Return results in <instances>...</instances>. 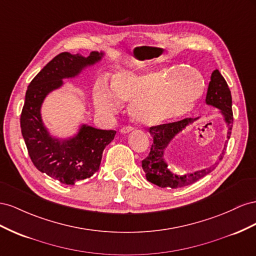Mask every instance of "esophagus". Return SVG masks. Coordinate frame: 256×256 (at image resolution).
I'll list each match as a JSON object with an SVG mask.
<instances>
[{"mask_svg":"<svg viewBox=\"0 0 256 256\" xmlns=\"http://www.w3.org/2000/svg\"><path fill=\"white\" fill-rule=\"evenodd\" d=\"M132 128H130V126H126V128H121V130H120V132H121V134H128V133H130V132H132Z\"/></svg>","mask_w":256,"mask_h":256,"instance_id":"esophagus-1","label":"esophagus"}]
</instances>
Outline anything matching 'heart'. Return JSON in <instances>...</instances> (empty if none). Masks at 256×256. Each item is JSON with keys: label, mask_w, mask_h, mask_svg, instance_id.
Instances as JSON below:
<instances>
[{"label": "heart", "mask_w": 256, "mask_h": 256, "mask_svg": "<svg viewBox=\"0 0 256 256\" xmlns=\"http://www.w3.org/2000/svg\"><path fill=\"white\" fill-rule=\"evenodd\" d=\"M205 90L202 72L179 66L156 70L116 72L112 88L100 84L94 105L100 112L114 114L122 102H130L133 120L142 128H154L177 120L192 110Z\"/></svg>", "instance_id": "heart-1"}]
</instances>
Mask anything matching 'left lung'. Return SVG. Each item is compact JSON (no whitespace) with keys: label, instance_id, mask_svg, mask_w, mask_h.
Segmentation results:
<instances>
[{"label":"left lung","instance_id":"obj_1","mask_svg":"<svg viewBox=\"0 0 256 256\" xmlns=\"http://www.w3.org/2000/svg\"><path fill=\"white\" fill-rule=\"evenodd\" d=\"M205 102L206 105L218 109V112L222 116V119L226 126V140L224 142V148L221 151L220 156H218L216 162L206 167V168L186 172L184 174H178L168 168V163L166 162L165 158L166 150L168 149L170 144L174 138L182 133V130H184L186 126H191L200 118H186L178 122L150 128V135L153 138V144L151 146L149 156L142 160V166L147 180L150 181L151 184H156L160 188H178L192 184L212 172L216 167L218 160L223 158L226 146H228V142L232 134L234 119L230 90L225 79L218 70H214L211 74Z\"/></svg>","mask_w":256,"mask_h":256}]
</instances>
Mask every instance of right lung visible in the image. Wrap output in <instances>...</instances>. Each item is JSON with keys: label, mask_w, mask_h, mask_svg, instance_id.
<instances>
[{"label": "right lung", "mask_w": 256, "mask_h": 256, "mask_svg": "<svg viewBox=\"0 0 256 256\" xmlns=\"http://www.w3.org/2000/svg\"><path fill=\"white\" fill-rule=\"evenodd\" d=\"M105 56L104 51H92L88 56L62 52L28 86L20 126L28 156L40 172L64 184H75L98 172L103 151L114 140L116 130H100L82 123L74 135L56 137L42 121V106L51 92L64 86V79L79 77Z\"/></svg>", "instance_id": "add662e5"}]
</instances>
